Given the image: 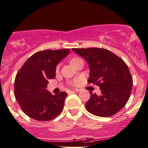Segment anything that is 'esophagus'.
<instances>
[{
	"label": "esophagus",
	"mask_w": 148,
	"mask_h": 148,
	"mask_svg": "<svg viewBox=\"0 0 148 148\" xmlns=\"http://www.w3.org/2000/svg\"><path fill=\"white\" fill-rule=\"evenodd\" d=\"M80 89H72V90H69L68 92H79Z\"/></svg>",
	"instance_id": "esophagus-1"
}]
</instances>
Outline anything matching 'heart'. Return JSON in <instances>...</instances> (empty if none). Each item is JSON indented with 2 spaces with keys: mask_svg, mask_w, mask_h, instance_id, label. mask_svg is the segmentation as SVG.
Masks as SVG:
<instances>
[{
  "mask_svg": "<svg viewBox=\"0 0 148 148\" xmlns=\"http://www.w3.org/2000/svg\"><path fill=\"white\" fill-rule=\"evenodd\" d=\"M79 59H80V58H78V57H74V58H73V59H71V60H70V63L72 64H74L75 63V62H77V61L78 60H79ZM56 72L58 71V70H59V66H58L57 67H56ZM78 82V78H77V79H75L74 80V81H73V84H77Z\"/></svg>",
  "mask_w": 148,
  "mask_h": 148,
  "instance_id": "heart-1",
  "label": "heart"
}]
</instances>
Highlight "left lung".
<instances>
[{
	"label": "left lung",
	"mask_w": 148,
	"mask_h": 148,
	"mask_svg": "<svg viewBox=\"0 0 148 148\" xmlns=\"http://www.w3.org/2000/svg\"><path fill=\"white\" fill-rule=\"evenodd\" d=\"M86 59L90 73L88 82L100 86L101 95L90 92L86 110L98 116H111L125 106L130 97L133 79L124 61L104 48H73Z\"/></svg>",
	"instance_id": "8db88e82"
}]
</instances>
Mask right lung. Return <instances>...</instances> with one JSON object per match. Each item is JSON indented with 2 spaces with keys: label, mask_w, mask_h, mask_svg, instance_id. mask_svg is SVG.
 I'll use <instances>...</instances> for the list:
<instances>
[{
  "label": "right lung",
  "mask_w": 148,
  "mask_h": 148,
  "mask_svg": "<svg viewBox=\"0 0 148 148\" xmlns=\"http://www.w3.org/2000/svg\"><path fill=\"white\" fill-rule=\"evenodd\" d=\"M70 49L39 51L25 62L16 75L14 95L23 112L34 120L48 121L62 112L65 92L53 95L46 89L48 80L56 76L58 63Z\"/></svg>",
  "instance_id": "obj_1"
}]
</instances>
